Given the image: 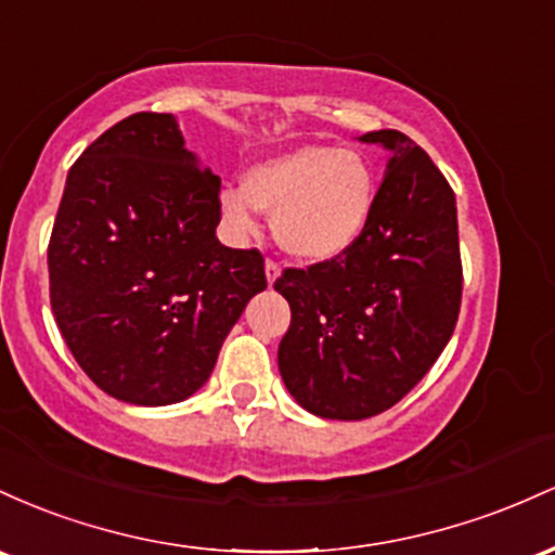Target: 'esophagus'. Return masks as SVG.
<instances>
[{
  "instance_id": "34e87169",
  "label": "esophagus",
  "mask_w": 555,
  "mask_h": 555,
  "mask_svg": "<svg viewBox=\"0 0 555 555\" xmlns=\"http://www.w3.org/2000/svg\"><path fill=\"white\" fill-rule=\"evenodd\" d=\"M264 275H267V283L275 285V280L280 278V267H278V261L267 259V264H264Z\"/></svg>"
}]
</instances>
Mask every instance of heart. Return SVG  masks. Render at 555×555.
I'll return each instance as SVG.
<instances>
[{"label": "heart", "mask_w": 555, "mask_h": 555, "mask_svg": "<svg viewBox=\"0 0 555 555\" xmlns=\"http://www.w3.org/2000/svg\"><path fill=\"white\" fill-rule=\"evenodd\" d=\"M377 207V172L357 149L298 146L251 167L241 189L220 194V217L235 238L257 233L259 211L285 254L309 264L344 257Z\"/></svg>", "instance_id": "1"}]
</instances>
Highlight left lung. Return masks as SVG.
Wrapping results in <instances>:
<instances>
[{
    "mask_svg": "<svg viewBox=\"0 0 555 555\" xmlns=\"http://www.w3.org/2000/svg\"><path fill=\"white\" fill-rule=\"evenodd\" d=\"M359 141L390 152L370 228L344 257L275 283L291 304L280 377L309 414L344 422L401 401L443 353L462 307L456 196L443 172L401 130Z\"/></svg>",
    "mask_w": 555,
    "mask_h": 555,
    "instance_id": "8db88e82",
    "label": "left lung"
}]
</instances>
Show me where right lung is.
<instances>
[{"label": "right lung", "mask_w": 555, "mask_h": 555, "mask_svg": "<svg viewBox=\"0 0 555 555\" xmlns=\"http://www.w3.org/2000/svg\"><path fill=\"white\" fill-rule=\"evenodd\" d=\"M217 222L220 178L185 149L176 115H130L70 167L49 294L62 338L104 393L167 406L209 379L267 288L261 254L222 246Z\"/></svg>", "instance_id": "right-lung-1"}]
</instances>
